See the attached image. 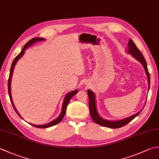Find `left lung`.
<instances>
[{"mask_svg": "<svg viewBox=\"0 0 159 159\" xmlns=\"http://www.w3.org/2000/svg\"><path fill=\"white\" fill-rule=\"evenodd\" d=\"M127 48H128L127 49V52L128 53V54H131L134 58L136 59L139 62H140L144 68L145 74L148 77V86H149L148 91H149L150 85V76L148 70L147 63H146L145 59L143 57L141 52H140V50L137 48V47L136 46L134 43L133 42V40L132 39H129L128 45H127ZM88 94L89 96V107L90 115H91L93 120H94L96 123H97L101 126L110 127V128H119V127L125 125L126 124L129 123L130 121L132 120L135 117L137 116L142 111L141 110V111H139L138 113L132 115V116L127 117L125 119H123L121 120H110L105 119L103 118H102L98 112L97 107H96V95L93 92L92 90L88 89Z\"/></svg>", "mask_w": 159, "mask_h": 159, "instance_id": "obj_1", "label": "left lung"}]
</instances>
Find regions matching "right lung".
<instances>
[{
    "label": "right lung",
    "instance_id": "right-lung-1",
    "mask_svg": "<svg viewBox=\"0 0 159 159\" xmlns=\"http://www.w3.org/2000/svg\"><path fill=\"white\" fill-rule=\"evenodd\" d=\"M43 40H45V39L43 38H34L32 39H31L30 41H28L25 45L24 46L23 49H22L21 52H20V54H18L16 57L15 58V59L13 61V63L11 64V69H10V73H9V80H8V93H9V98H10V101L11 102L12 104V106H13L14 110L16 111V114L19 116L20 118H22L20 116V115L19 114V113L18 112V111L16 110V109L15 106H14V102L12 101V98H11V77H12V74H13V71H14V67L16 64L18 62V61L19 60V59L23 57L24 55L25 52V49H27V48H29V47L32 46L34 43H35L36 42H39V41H43ZM79 90L78 89H75V90H73V91L68 92L67 94L65 95V98L63 99V105H62V110H61V112L60 114V115L57 118V119H55L54 120H52L51 122H49L47 124H44V125H34L32 123H30L31 125L34 126V127H39V128H47V127H51L53 125H57V124L59 123L63 119V118L64 117L65 113H66V108L68 103H69V102L70 101V99L71 98L72 96H74L75 95L76 93L78 92Z\"/></svg>",
    "mask_w": 159,
    "mask_h": 159
}]
</instances>
